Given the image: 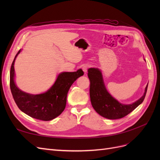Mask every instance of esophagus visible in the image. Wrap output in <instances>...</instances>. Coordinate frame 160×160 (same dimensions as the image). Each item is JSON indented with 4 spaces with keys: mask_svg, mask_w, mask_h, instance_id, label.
Returning a JSON list of instances; mask_svg holds the SVG:
<instances>
[{
    "mask_svg": "<svg viewBox=\"0 0 160 160\" xmlns=\"http://www.w3.org/2000/svg\"><path fill=\"white\" fill-rule=\"evenodd\" d=\"M89 67V65H88V64L83 65V67H82V69H83V72H86L87 71H88V69Z\"/></svg>",
    "mask_w": 160,
    "mask_h": 160,
    "instance_id": "34e87169",
    "label": "esophagus"
}]
</instances>
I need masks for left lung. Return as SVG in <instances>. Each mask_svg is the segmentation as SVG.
I'll use <instances>...</instances> for the list:
<instances>
[{
	"mask_svg": "<svg viewBox=\"0 0 160 160\" xmlns=\"http://www.w3.org/2000/svg\"><path fill=\"white\" fill-rule=\"evenodd\" d=\"M88 75L90 81L89 94L91 105L96 112L105 118L117 119L125 117L138 107L146 97L148 84L142 98L132 104H123L108 91L100 69L89 68Z\"/></svg>",
	"mask_w": 160,
	"mask_h": 160,
	"instance_id": "8db88e82",
	"label": "left lung"
}]
</instances>
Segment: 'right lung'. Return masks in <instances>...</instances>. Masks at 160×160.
Instances as JSON below:
<instances>
[{
  "instance_id": "add662e5",
  "label": "right lung",
  "mask_w": 160,
  "mask_h": 160,
  "mask_svg": "<svg viewBox=\"0 0 160 160\" xmlns=\"http://www.w3.org/2000/svg\"><path fill=\"white\" fill-rule=\"evenodd\" d=\"M18 51L14 57L10 71V88L14 101L22 112L31 118L42 121H51L64 111L67 93L72 84L83 75L82 69L75 72H62L58 75L51 88L41 94L32 95L24 92L17 86L14 78V61L21 52Z\"/></svg>"
}]
</instances>
